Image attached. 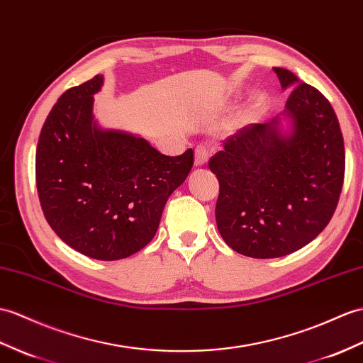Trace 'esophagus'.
<instances>
[{"instance_id":"obj_1","label":"esophagus","mask_w":363,"mask_h":363,"mask_svg":"<svg viewBox=\"0 0 363 363\" xmlns=\"http://www.w3.org/2000/svg\"><path fill=\"white\" fill-rule=\"evenodd\" d=\"M208 157H210V150H208V147H206V145H198V147L195 148V165H196V167H201V165L207 164Z\"/></svg>"}]
</instances>
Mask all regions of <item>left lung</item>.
<instances>
[{"label":"left lung","mask_w":363,"mask_h":363,"mask_svg":"<svg viewBox=\"0 0 363 363\" xmlns=\"http://www.w3.org/2000/svg\"><path fill=\"white\" fill-rule=\"evenodd\" d=\"M294 128L247 125L210 157L220 181L215 216L223 240L252 258H277L306 246L335 212L345 178V147L334 109L317 88L274 67Z\"/></svg>","instance_id":"8db88e82"}]
</instances>
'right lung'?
Here are the masks:
<instances>
[{
	"label": "right lung",
	"instance_id": "right-lung-1",
	"mask_svg": "<svg viewBox=\"0 0 363 363\" xmlns=\"http://www.w3.org/2000/svg\"><path fill=\"white\" fill-rule=\"evenodd\" d=\"M96 75L65 91L41 128L35 179L41 210L67 246L94 259L136 254L153 240L168 196L187 178L193 150L165 156L92 122Z\"/></svg>",
	"mask_w": 363,
	"mask_h": 363
}]
</instances>
